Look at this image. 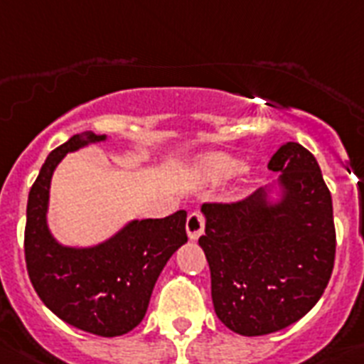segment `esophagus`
<instances>
[{"label": "esophagus", "instance_id": "1", "mask_svg": "<svg viewBox=\"0 0 364 364\" xmlns=\"http://www.w3.org/2000/svg\"><path fill=\"white\" fill-rule=\"evenodd\" d=\"M204 215L200 212H191L186 221V230H188L189 240H197L204 232Z\"/></svg>", "mask_w": 364, "mask_h": 364}]
</instances>
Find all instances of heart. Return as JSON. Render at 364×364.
Returning <instances> with one entry per match:
<instances>
[{
  "label": "heart",
  "instance_id": "b5f03b06",
  "mask_svg": "<svg viewBox=\"0 0 364 364\" xmlns=\"http://www.w3.org/2000/svg\"><path fill=\"white\" fill-rule=\"evenodd\" d=\"M242 164L234 156L225 152H214V154L204 156L200 160V175L206 180H223L227 176L238 173Z\"/></svg>",
  "mask_w": 364,
  "mask_h": 364
}]
</instances>
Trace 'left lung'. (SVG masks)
I'll return each instance as SVG.
<instances>
[{
  "mask_svg": "<svg viewBox=\"0 0 364 364\" xmlns=\"http://www.w3.org/2000/svg\"><path fill=\"white\" fill-rule=\"evenodd\" d=\"M284 197L264 191L232 203H204L199 238L212 275V301L225 326L260 337L292 326L322 297L335 264L331 193L316 158L299 143L272 156Z\"/></svg>",
  "mask_w": 364,
  "mask_h": 364,
  "instance_id": "8db88e82",
  "label": "left lung"
}]
</instances>
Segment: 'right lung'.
Returning <instances> with one entry per match:
<instances>
[{
	"label": "right lung",
	"instance_id": "1",
	"mask_svg": "<svg viewBox=\"0 0 364 364\" xmlns=\"http://www.w3.org/2000/svg\"><path fill=\"white\" fill-rule=\"evenodd\" d=\"M106 135H74L50 152L27 199L26 266L35 292L63 322L98 337H119L145 318L158 275L188 242L186 212L134 221L91 249L63 247L48 230L50 180L67 152Z\"/></svg>",
	"mask_w": 364,
	"mask_h": 364
}]
</instances>
